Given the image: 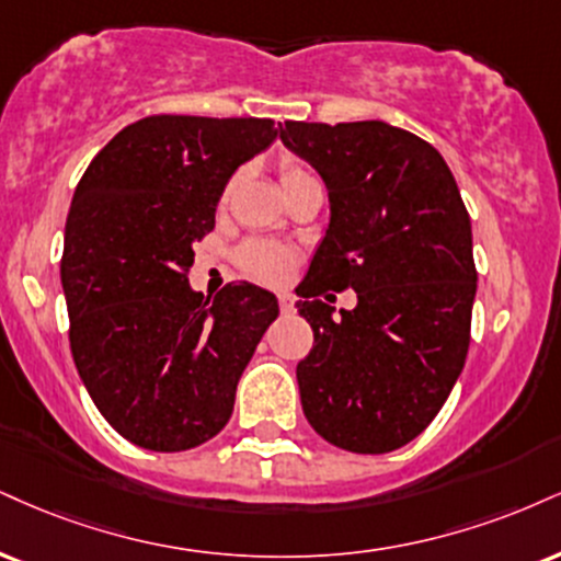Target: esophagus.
I'll return each instance as SVG.
<instances>
[{
    "label": "esophagus",
    "instance_id": "34e87169",
    "mask_svg": "<svg viewBox=\"0 0 561 561\" xmlns=\"http://www.w3.org/2000/svg\"><path fill=\"white\" fill-rule=\"evenodd\" d=\"M279 308H282V313H293L295 310L293 293H279Z\"/></svg>",
    "mask_w": 561,
    "mask_h": 561
}]
</instances>
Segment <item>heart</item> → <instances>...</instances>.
Listing matches in <instances>:
<instances>
[{
    "label": "heart",
    "instance_id": "obj_1",
    "mask_svg": "<svg viewBox=\"0 0 561 561\" xmlns=\"http://www.w3.org/2000/svg\"><path fill=\"white\" fill-rule=\"evenodd\" d=\"M302 174H310L298 164H285L282 167V185L289 180H298ZM240 263L248 274L263 282H279L285 279L289 266H293V253L287 248L276 245V242L266 240H253L248 242L240 251Z\"/></svg>",
    "mask_w": 561,
    "mask_h": 561
}]
</instances>
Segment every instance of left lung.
I'll list each match as a JSON object with an SVG mask.
<instances>
[{
  "label": "left lung",
  "instance_id": "1",
  "mask_svg": "<svg viewBox=\"0 0 561 561\" xmlns=\"http://www.w3.org/2000/svg\"><path fill=\"white\" fill-rule=\"evenodd\" d=\"M279 135L329 193L295 302L316 340L298 363L302 413L340 449H400L434 421L468 355L478 274L460 187L434 146L381 119L285 123ZM327 286H353L358 306L334 317L318 300Z\"/></svg>",
  "mask_w": 561,
  "mask_h": 561
}]
</instances>
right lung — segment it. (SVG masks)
Here are the masks:
<instances>
[{"instance_id":"obj_1","label":"right lung","mask_w":561,"mask_h":561,"mask_svg":"<svg viewBox=\"0 0 561 561\" xmlns=\"http://www.w3.org/2000/svg\"><path fill=\"white\" fill-rule=\"evenodd\" d=\"M276 135L274 119L157 114L114 135L78 182L62 253L72 360L138 447L182 451L219 434L279 316L263 287L232 282L204 300L187 282L229 178Z\"/></svg>"}]
</instances>
